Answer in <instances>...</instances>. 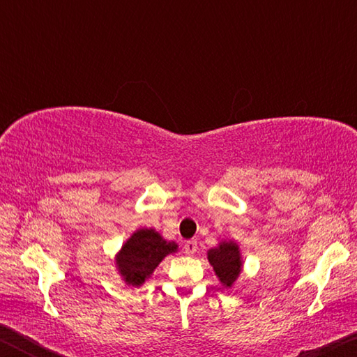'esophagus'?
I'll return each instance as SVG.
<instances>
[{"label": "esophagus", "instance_id": "34e87169", "mask_svg": "<svg viewBox=\"0 0 357 357\" xmlns=\"http://www.w3.org/2000/svg\"><path fill=\"white\" fill-rule=\"evenodd\" d=\"M197 250H198V243L195 239L187 241V243L184 244V252L187 253V255H193V253H197Z\"/></svg>", "mask_w": 357, "mask_h": 357}]
</instances>
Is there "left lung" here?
<instances>
[{"instance_id":"1","label":"left lung","mask_w":357,"mask_h":357,"mask_svg":"<svg viewBox=\"0 0 357 357\" xmlns=\"http://www.w3.org/2000/svg\"><path fill=\"white\" fill-rule=\"evenodd\" d=\"M209 264L223 287L231 288L243 271V257L234 241H222L214 249L208 250Z\"/></svg>"}]
</instances>
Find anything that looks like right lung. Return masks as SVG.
<instances>
[{
	"mask_svg": "<svg viewBox=\"0 0 357 357\" xmlns=\"http://www.w3.org/2000/svg\"><path fill=\"white\" fill-rule=\"evenodd\" d=\"M176 252L178 244L162 238L154 228H138L121 247L114 264L129 287H142L162 259Z\"/></svg>",
	"mask_w": 357,
	"mask_h": 357,
	"instance_id": "right-lung-1",
	"label": "right lung"
}]
</instances>
